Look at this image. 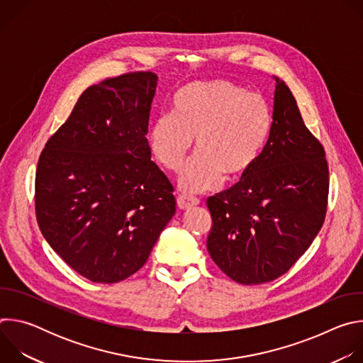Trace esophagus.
Listing matches in <instances>:
<instances>
[{"instance_id":"obj_1","label":"esophagus","mask_w":363,"mask_h":363,"mask_svg":"<svg viewBox=\"0 0 363 363\" xmlns=\"http://www.w3.org/2000/svg\"><path fill=\"white\" fill-rule=\"evenodd\" d=\"M177 202H178V206L181 210H188V208H192V206L198 205L199 201L196 198H192V196H185V195H181L177 198Z\"/></svg>"}]
</instances>
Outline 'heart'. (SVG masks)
Returning a JSON list of instances; mask_svg holds the SVG:
<instances>
[{
	"instance_id": "b5f03b06",
	"label": "heart",
	"mask_w": 363,
	"mask_h": 363,
	"mask_svg": "<svg viewBox=\"0 0 363 363\" xmlns=\"http://www.w3.org/2000/svg\"><path fill=\"white\" fill-rule=\"evenodd\" d=\"M273 129L267 100L228 80L194 82L179 89L169 115L147 130V145L167 169L181 171L195 140V158L179 185L198 192L242 177L258 161Z\"/></svg>"
}]
</instances>
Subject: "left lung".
I'll use <instances>...</instances> for the list:
<instances>
[{
  "mask_svg": "<svg viewBox=\"0 0 363 363\" xmlns=\"http://www.w3.org/2000/svg\"><path fill=\"white\" fill-rule=\"evenodd\" d=\"M273 79V129L258 161L231 188L206 199L213 218L206 250L230 279L245 286L287 273L326 216L325 149L306 128L287 84Z\"/></svg>",
  "mask_w": 363,
  "mask_h": 363,
  "instance_id": "1",
  "label": "left lung"
}]
</instances>
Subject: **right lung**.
<instances>
[{
	"label": "right lung",
	"mask_w": 363,
	"mask_h": 363,
	"mask_svg": "<svg viewBox=\"0 0 363 363\" xmlns=\"http://www.w3.org/2000/svg\"><path fill=\"white\" fill-rule=\"evenodd\" d=\"M157 83L155 73L135 72L87 87L40 155V231L93 283L135 274L177 211L146 139Z\"/></svg>",
	"instance_id": "obj_1"
}]
</instances>
